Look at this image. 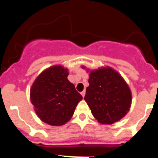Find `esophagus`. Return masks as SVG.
<instances>
[{"mask_svg":"<svg viewBox=\"0 0 158 158\" xmlns=\"http://www.w3.org/2000/svg\"><path fill=\"white\" fill-rule=\"evenodd\" d=\"M80 94H81V95L82 96V97H84L85 95V90H83V91H81Z\"/></svg>","mask_w":158,"mask_h":158,"instance_id":"esophagus-1","label":"esophagus"}]
</instances>
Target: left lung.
Returning a JSON list of instances; mask_svg holds the SVG:
<instances>
[{
	"label": "left lung",
	"mask_w": 158,
	"mask_h": 158,
	"mask_svg": "<svg viewBox=\"0 0 158 158\" xmlns=\"http://www.w3.org/2000/svg\"><path fill=\"white\" fill-rule=\"evenodd\" d=\"M87 70L89 72V86L86 88L84 99L94 118L104 125L120 120L131 108L132 95L129 86L110 67Z\"/></svg>",
	"instance_id": "8db88e82"
}]
</instances>
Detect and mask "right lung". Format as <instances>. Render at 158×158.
<instances>
[{"label":"right lung","mask_w":158,"mask_h":158,"mask_svg":"<svg viewBox=\"0 0 158 158\" xmlns=\"http://www.w3.org/2000/svg\"><path fill=\"white\" fill-rule=\"evenodd\" d=\"M69 71L62 65L45 69L30 88V100L41 121L52 126L64 125L71 119L82 97L68 79Z\"/></svg>","instance_id":"add662e5"}]
</instances>
